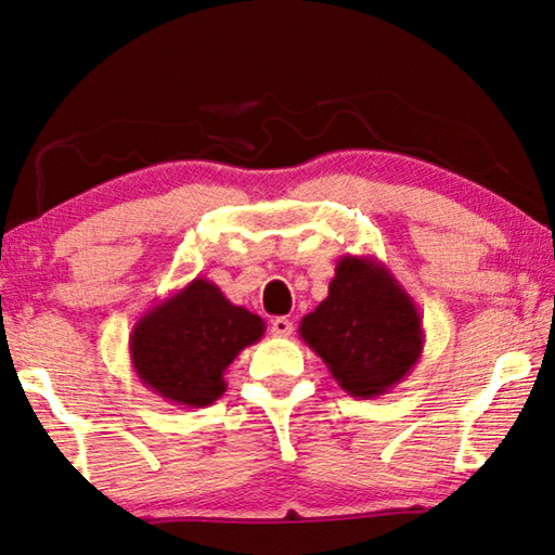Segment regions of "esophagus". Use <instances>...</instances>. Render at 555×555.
Here are the masks:
<instances>
[{"mask_svg":"<svg viewBox=\"0 0 555 555\" xmlns=\"http://www.w3.org/2000/svg\"><path fill=\"white\" fill-rule=\"evenodd\" d=\"M292 328L295 326H292V321L285 317H278L273 323H270V331H273V336H278V338H287Z\"/></svg>","mask_w":555,"mask_h":555,"instance_id":"esophagus-1","label":"esophagus"}]
</instances>
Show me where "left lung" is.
Wrapping results in <instances>:
<instances>
[{"mask_svg": "<svg viewBox=\"0 0 555 555\" xmlns=\"http://www.w3.org/2000/svg\"><path fill=\"white\" fill-rule=\"evenodd\" d=\"M299 336L354 399H376L411 374L425 331L413 297L374 256H343L328 297L299 323Z\"/></svg>", "mask_w": 555, "mask_h": 555, "instance_id": "8db88e82", "label": "left lung"}]
</instances>
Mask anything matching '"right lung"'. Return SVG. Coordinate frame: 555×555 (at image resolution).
<instances>
[{
  "instance_id": "obj_1",
  "label": "right lung",
  "mask_w": 555,
  "mask_h": 555,
  "mask_svg": "<svg viewBox=\"0 0 555 555\" xmlns=\"http://www.w3.org/2000/svg\"><path fill=\"white\" fill-rule=\"evenodd\" d=\"M266 323L195 278L142 313L130 333L132 370L150 391L181 408H205L227 391L224 372L258 343Z\"/></svg>"
}]
</instances>
